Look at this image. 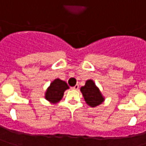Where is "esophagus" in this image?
<instances>
[{"instance_id":"1","label":"esophagus","mask_w":146,"mask_h":146,"mask_svg":"<svg viewBox=\"0 0 146 146\" xmlns=\"http://www.w3.org/2000/svg\"><path fill=\"white\" fill-rule=\"evenodd\" d=\"M78 88H79V85L78 84H76L75 86L72 87V89H73V90H77Z\"/></svg>"}]
</instances>
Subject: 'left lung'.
I'll return each instance as SVG.
<instances>
[{
  "mask_svg": "<svg viewBox=\"0 0 146 146\" xmlns=\"http://www.w3.org/2000/svg\"><path fill=\"white\" fill-rule=\"evenodd\" d=\"M80 92L83 95L86 104L91 108L97 107L104 101L105 99L100 88L96 85L92 80H86L85 84L80 88Z\"/></svg>",
  "mask_w": 146,
  "mask_h": 146,
  "instance_id": "obj_1",
  "label": "left lung"
}]
</instances>
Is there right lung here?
Wrapping results in <instances>:
<instances>
[{
  "label": "right lung",
  "mask_w": 146,
  "mask_h": 146,
  "mask_svg": "<svg viewBox=\"0 0 146 146\" xmlns=\"http://www.w3.org/2000/svg\"><path fill=\"white\" fill-rule=\"evenodd\" d=\"M70 87L66 81L57 78L53 80L45 92V99L51 104L58 103L63 97L65 91Z\"/></svg>",
  "instance_id": "add662e5"
}]
</instances>
